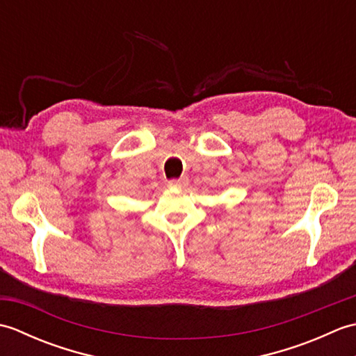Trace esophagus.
Wrapping results in <instances>:
<instances>
[{
    "label": "esophagus",
    "instance_id": "obj_1",
    "mask_svg": "<svg viewBox=\"0 0 356 356\" xmlns=\"http://www.w3.org/2000/svg\"><path fill=\"white\" fill-rule=\"evenodd\" d=\"M188 185V177H180V179H171L168 180V186L170 188H182Z\"/></svg>",
    "mask_w": 356,
    "mask_h": 356
}]
</instances>
